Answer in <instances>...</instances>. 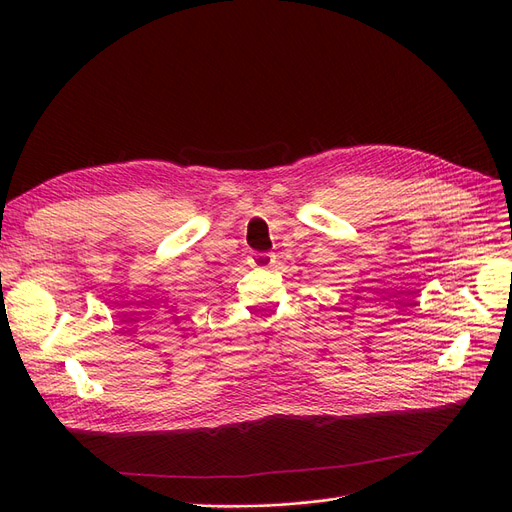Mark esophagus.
I'll return each mask as SVG.
<instances>
[{
  "label": "esophagus",
  "instance_id": "obj_1",
  "mask_svg": "<svg viewBox=\"0 0 512 512\" xmlns=\"http://www.w3.org/2000/svg\"><path fill=\"white\" fill-rule=\"evenodd\" d=\"M250 265L256 269H269L275 265V254L269 252H260V254H252Z\"/></svg>",
  "mask_w": 512,
  "mask_h": 512
}]
</instances>
